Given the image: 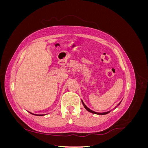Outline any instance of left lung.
I'll return each mask as SVG.
<instances>
[{
	"label": "left lung",
	"mask_w": 148,
	"mask_h": 148,
	"mask_svg": "<svg viewBox=\"0 0 148 148\" xmlns=\"http://www.w3.org/2000/svg\"><path fill=\"white\" fill-rule=\"evenodd\" d=\"M82 103H83V106H84V107L85 109H86L88 112H91V113H92V114H97V115H105V114H107L108 113H109L110 111H109V112H103V113H99V112H94V111H92V110H91V109H89L88 107L85 105L84 104V102H83V101L82 100Z\"/></svg>",
	"instance_id": "1"
}]
</instances>
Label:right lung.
<instances>
[{"label":"right lung","mask_w":148,"mask_h":148,"mask_svg":"<svg viewBox=\"0 0 148 148\" xmlns=\"http://www.w3.org/2000/svg\"><path fill=\"white\" fill-rule=\"evenodd\" d=\"M30 114H33V115H39V116H41V115H37V114H32V113H31V112H29Z\"/></svg>","instance_id":"obj_1"}]
</instances>
